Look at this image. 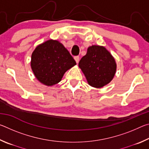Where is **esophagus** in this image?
Wrapping results in <instances>:
<instances>
[{
	"instance_id": "esophagus-1",
	"label": "esophagus",
	"mask_w": 149,
	"mask_h": 149,
	"mask_svg": "<svg viewBox=\"0 0 149 149\" xmlns=\"http://www.w3.org/2000/svg\"><path fill=\"white\" fill-rule=\"evenodd\" d=\"M74 59L75 60V62H76L77 64H78L79 63V56H76L74 57Z\"/></svg>"
}]
</instances>
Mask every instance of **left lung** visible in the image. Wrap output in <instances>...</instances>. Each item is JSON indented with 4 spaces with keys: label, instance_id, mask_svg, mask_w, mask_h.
Instances as JSON below:
<instances>
[{
    "label": "left lung",
    "instance_id": "left-lung-1",
    "mask_svg": "<svg viewBox=\"0 0 149 149\" xmlns=\"http://www.w3.org/2000/svg\"><path fill=\"white\" fill-rule=\"evenodd\" d=\"M89 85L96 88H101L112 80L116 64L114 57L106 48L93 45L87 49L86 55L79 62Z\"/></svg>",
    "mask_w": 149,
    "mask_h": 149
}]
</instances>
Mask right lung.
<instances>
[{
    "mask_svg": "<svg viewBox=\"0 0 149 149\" xmlns=\"http://www.w3.org/2000/svg\"><path fill=\"white\" fill-rule=\"evenodd\" d=\"M75 64L68 50L56 40L50 39L38 45L31 55L35 76L47 86L59 83L65 72Z\"/></svg>",
    "mask_w": 149,
    "mask_h": 149,
    "instance_id": "obj_1",
    "label": "right lung"
}]
</instances>
